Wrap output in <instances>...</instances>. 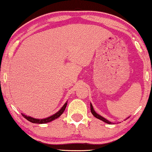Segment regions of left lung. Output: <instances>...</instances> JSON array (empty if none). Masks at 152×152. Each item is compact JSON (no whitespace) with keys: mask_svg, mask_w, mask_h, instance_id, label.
Returning a JSON list of instances; mask_svg holds the SVG:
<instances>
[{"mask_svg":"<svg viewBox=\"0 0 152 152\" xmlns=\"http://www.w3.org/2000/svg\"><path fill=\"white\" fill-rule=\"evenodd\" d=\"M91 111L92 114H93L94 116H95L96 118H99V119L102 120V121H103L104 122H106V124H112V123H111V121H108V120H107V119H106L105 118H104V117H103V116H100V115L97 114V113H96V111H94V108H93V106H92V104H91Z\"/></svg>","mask_w":152,"mask_h":152,"instance_id":"left-lung-1","label":"left lung"}]
</instances>
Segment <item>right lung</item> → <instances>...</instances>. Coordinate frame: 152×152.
<instances>
[{"label": "right lung", "instance_id": "add662e5", "mask_svg": "<svg viewBox=\"0 0 152 152\" xmlns=\"http://www.w3.org/2000/svg\"><path fill=\"white\" fill-rule=\"evenodd\" d=\"M66 106H67V102L65 103V104H64V106H62V108L58 112L56 113L55 114L52 115V116H49V117H47L46 118H42V119H39V118H33V117H31V116H26V115L22 114V116H23L24 118H26V119L28 120V121H29L30 122H32V123H34V124H46V123H48V122H50L52 121H53V120H55L56 118H58L59 116L61 115L63 113H64V111H65V109L66 107Z\"/></svg>", "mask_w": 152, "mask_h": 152}]
</instances>
